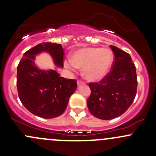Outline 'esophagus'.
<instances>
[{
	"instance_id": "obj_1",
	"label": "esophagus",
	"mask_w": 156,
	"mask_h": 156,
	"mask_svg": "<svg viewBox=\"0 0 156 156\" xmlns=\"http://www.w3.org/2000/svg\"><path fill=\"white\" fill-rule=\"evenodd\" d=\"M77 84H78V85H80V84H84V82L82 81H77Z\"/></svg>"
}]
</instances>
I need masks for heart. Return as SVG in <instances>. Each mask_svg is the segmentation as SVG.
Here are the masks:
<instances>
[{
	"label": "heart",
	"instance_id": "b5f03b06",
	"mask_svg": "<svg viewBox=\"0 0 156 156\" xmlns=\"http://www.w3.org/2000/svg\"><path fill=\"white\" fill-rule=\"evenodd\" d=\"M112 61V53L108 49L87 48L75 52L72 59L66 60L64 65L72 72H75L77 68L83 69V75L86 79L97 81L107 75Z\"/></svg>",
	"mask_w": 156,
	"mask_h": 156
}]
</instances>
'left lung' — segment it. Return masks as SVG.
Masks as SVG:
<instances>
[{"label":"left lung","mask_w":156,"mask_h":156,"mask_svg":"<svg viewBox=\"0 0 156 156\" xmlns=\"http://www.w3.org/2000/svg\"><path fill=\"white\" fill-rule=\"evenodd\" d=\"M115 55L112 70L99 83H89L87 100L90 112L103 120L125 113L133 103L137 89L136 67L128 53L110 45Z\"/></svg>","instance_id":"left-lung-1"}]
</instances>
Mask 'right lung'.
<instances>
[{
  "instance_id": "1",
  "label": "right lung",
  "mask_w": 156,
  "mask_h": 156,
  "mask_svg": "<svg viewBox=\"0 0 156 156\" xmlns=\"http://www.w3.org/2000/svg\"><path fill=\"white\" fill-rule=\"evenodd\" d=\"M41 52H48L56 66L63 67L62 45L50 42L39 44L24 53L17 66V90L20 101L30 112L44 119H53L66 109L77 82L60 77L53 69L44 71L37 68L34 59Z\"/></svg>"
}]
</instances>
